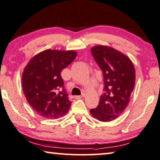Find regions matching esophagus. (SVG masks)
<instances>
[{"label":"esophagus","mask_w":160,"mask_h":160,"mask_svg":"<svg viewBox=\"0 0 160 160\" xmlns=\"http://www.w3.org/2000/svg\"><path fill=\"white\" fill-rule=\"evenodd\" d=\"M82 97H84V94L82 96V97H81V96H75L74 98H76V99H80V98H81Z\"/></svg>","instance_id":"1"}]
</instances>
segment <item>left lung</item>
Here are the masks:
<instances>
[{"label":"left lung","mask_w":160,"mask_h":160,"mask_svg":"<svg viewBox=\"0 0 160 160\" xmlns=\"http://www.w3.org/2000/svg\"><path fill=\"white\" fill-rule=\"evenodd\" d=\"M91 52L103 72L104 93L98 106L90 110V113L101 122H110L128 106L135 85L134 66L128 57L108 46H94Z\"/></svg>","instance_id":"obj_1"}]
</instances>
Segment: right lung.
Segmentation results:
<instances>
[{
	"label": "right lung",
	"instance_id": "add662e5",
	"mask_svg": "<svg viewBox=\"0 0 160 160\" xmlns=\"http://www.w3.org/2000/svg\"><path fill=\"white\" fill-rule=\"evenodd\" d=\"M76 56L73 50H47L35 55L26 66L22 78L23 91L28 103L41 117L58 119L68 112L71 102L61 72Z\"/></svg>",
	"mask_w": 160,
	"mask_h": 160
}]
</instances>
